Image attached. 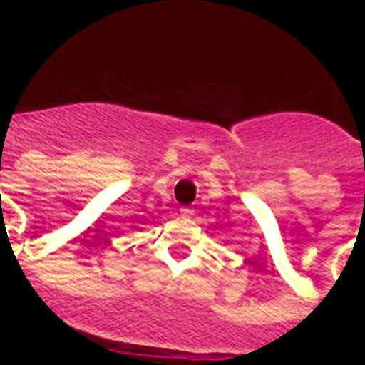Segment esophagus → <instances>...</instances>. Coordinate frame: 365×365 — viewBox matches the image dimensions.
<instances>
[{
  "mask_svg": "<svg viewBox=\"0 0 365 365\" xmlns=\"http://www.w3.org/2000/svg\"><path fill=\"white\" fill-rule=\"evenodd\" d=\"M180 212H182L183 217H193L195 216L193 208H182V210H180Z\"/></svg>",
  "mask_w": 365,
  "mask_h": 365,
  "instance_id": "esophagus-1",
  "label": "esophagus"
}]
</instances>
